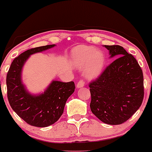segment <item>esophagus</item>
<instances>
[{"label":"esophagus","instance_id":"1","mask_svg":"<svg viewBox=\"0 0 152 152\" xmlns=\"http://www.w3.org/2000/svg\"><path fill=\"white\" fill-rule=\"evenodd\" d=\"M83 86H84V81H83V80H80V81H78L77 84H76V88H82V87Z\"/></svg>","mask_w":152,"mask_h":152}]
</instances>
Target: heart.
I'll return each instance as SVG.
<instances>
[{"instance_id":"heart-1","label":"heart","mask_w":152,"mask_h":152,"mask_svg":"<svg viewBox=\"0 0 152 152\" xmlns=\"http://www.w3.org/2000/svg\"><path fill=\"white\" fill-rule=\"evenodd\" d=\"M70 60L77 69H85L88 78H96L101 74L104 66V56L100 50L91 46H78L71 50Z\"/></svg>"}]
</instances>
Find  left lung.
I'll use <instances>...</instances> for the list:
<instances>
[{
    "label": "left lung",
    "mask_w": 152,
    "mask_h": 152,
    "mask_svg": "<svg viewBox=\"0 0 152 152\" xmlns=\"http://www.w3.org/2000/svg\"><path fill=\"white\" fill-rule=\"evenodd\" d=\"M104 46L109 51L110 58L116 59L89 84L90 108L104 123L121 124L142 105L144 94L143 73L136 58L123 47Z\"/></svg>",
    "instance_id": "obj_1"
}]
</instances>
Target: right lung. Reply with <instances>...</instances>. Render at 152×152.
<instances>
[{
	"label": "right lung",
	"mask_w": 152,
	"mask_h": 152,
	"mask_svg": "<svg viewBox=\"0 0 152 152\" xmlns=\"http://www.w3.org/2000/svg\"><path fill=\"white\" fill-rule=\"evenodd\" d=\"M56 46L47 45L22 53L12 62L6 76L7 94L11 108L26 123L34 126L46 127L53 124L64 112L69 97L74 92V81L53 80L43 93L33 94L22 81V71L31 55Z\"/></svg>",
	"instance_id": "add662e5"
}]
</instances>
